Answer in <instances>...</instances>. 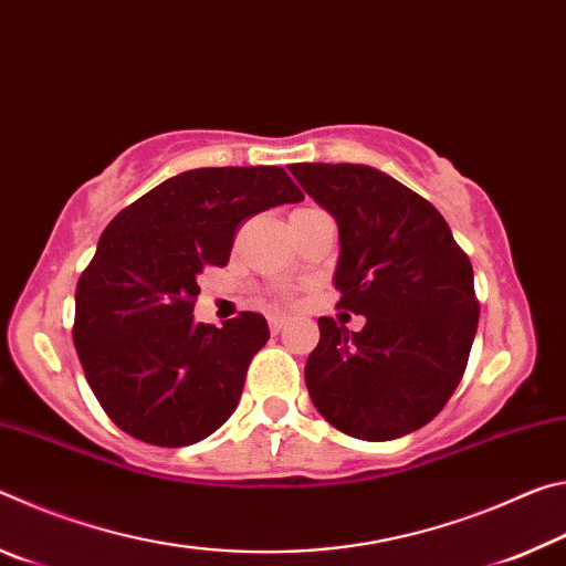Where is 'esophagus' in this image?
I'll use <instances>...</instances> for the list:
<instances>
[{
    "label": "esophagus",
    "mask_w": 566,
    "mask_h": 566,
    "mask_svg": "<svg viewBox=\"0 0 566 566\" xmlns=\"http://www.w3.org/2000/svg\"><path fill=\"white\" fill-rule=\"evenodd\" d=\"M284 327H286V317H282V314H274V317H270V329L274 334H280Z\"/></svg>",
    "instance_id": "esophagus-1"
}]
</instances>
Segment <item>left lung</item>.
<instances>
[{
	"label": "left lung",
	"mask_w": 566,
	"mask_h": 566,
	"mask_svg": "<svg viewBox=\"0 0 566 566\" xmlns=\"http://www.w3.org/2000/svg\"><path fill=\"white\" fill-rule=\"evenodd\" d=\"M290 171L339 229L334 286L364 329L319 317L304 381L339 432L387 442L432 421L472 349L479 304L469 256L444 217L367 165L302 161Z\"/></svg>",
	"instance_id": "obj_1"
}]
</instances>
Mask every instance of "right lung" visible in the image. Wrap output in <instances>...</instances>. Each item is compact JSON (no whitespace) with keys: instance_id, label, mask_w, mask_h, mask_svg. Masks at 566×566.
<instances>
[{"instance_id":"right-lung-1","label":"right lung","mask_w":566,"mask_h":566,"mask_svg":"<svg viewBox=\"0 0 566 566\" xmlns=\"http://www.w3.org/2000/svg\"><path fill=\"white\" fill-rule=\"evenodd\" d=\"M302 199L282 167H205L112 219L76 284L74 347L114 424L147 444L187 447L232 417L270 324L256 312L222 327L197 322V276L229 262L244 219Z\"/></svg>"}]
</instances>
